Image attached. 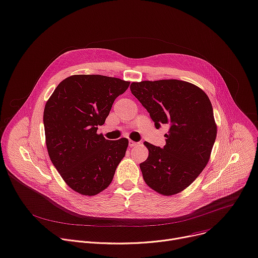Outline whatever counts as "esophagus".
<instances>
[{
	"mask_svg": "<svg viewBox=\"0 0 258 258\" xmlns=\"http://www.w3.org/2000/svg\"><path fill=\"white\" fill-rule=\"evenodd\" d=\"M138 144H139V143H137V142L132 141V140L128 141V146H130V147H136V146H138Z\"/></svg>",
	"mask_w": 258,
	"mask_h": 258,
	"instance_id": "34e87169",
	"label": "esophagus"
}]
</instances>
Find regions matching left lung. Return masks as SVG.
Wrapping results in <instances>:
<instances>
[{
    "label": "left lung",
    "mask_w": 258,
    "mask_h": 258,
    "mask_svg": "<svg viewBox=\"0 0 258 258\" xmlns=\"http://www.w3.org/2000/svg\"><path fill=\"white\" fill-rule=\"evenodd\" d=\"M131 91L157 128L169 125L163 148L144 142L149 154L140 164L143 178L161 195L177 194L210 161L217 137L212 102L202 89L179 80L134 82Z\"/></svg>",
    "instance_id": "obj_1"
}]
</instances>
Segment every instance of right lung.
<instances>
[{
  "label": "right lung",
  "mask_w": 258,
  "mask_h": 258,
  "mask_svg": "<svg viewBox=\"0 0 258 258\" xmlns=\"http://www.w3.org/2000/svg\"><path fill=\"white\" fill-rule=\"evenodd\" d=\"M128 86L118 78L75 75L63 80L46 101L43 124L49 159L79 194L104 191L125 156L126 138L110 141L96 132Z\"/></svg>",
  "instance_id": "right-lung-1"
}]
</instances>
